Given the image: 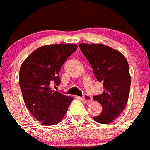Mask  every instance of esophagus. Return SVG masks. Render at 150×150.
<instances>
[{"label": "esophagus", "mask_w": 150, "mask_h": 150, "mask_svg": "<svg viewBox=\"0 0 150 150\" xmlns=\"http://www.w3.org/2000/svg\"><path fill=\"white\" fill-rule=\"evenodd\" d=\"M83 100L85 103H89V102L92 101V97H91V96H89V95H84V96L83 97Z\"/></svg>", "instance_id": "obj_1"}]
</instances>
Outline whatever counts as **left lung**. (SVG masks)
Segmentation results:
<instances>
[{
  "label": "left lung",
  "instance_id": "obj_1",
  "mask_svg": "<svg viewBox=\"0 0 150 150\" xmlns=\"http://www.w3.org/2000/svg\"><path fill=\"white\" fill-rule=\"evenodd\" d=\"M79 47L104 89L101 95L93 97L103 109L93 119L100 124H110L122 112L128 101L131 83L128 62L120 52L103 44L81 43Z\"/></svg>",
  "mask_w": 150,
  "mask_h": 150
}]
</instances>
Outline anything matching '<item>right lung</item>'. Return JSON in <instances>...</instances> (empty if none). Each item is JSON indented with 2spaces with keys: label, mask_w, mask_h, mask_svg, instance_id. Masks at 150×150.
Segmentation results:
<instances>
[{
  "label": "right lung",
  "mask_w": 150,
  "mask_h": 150,
  "mask_svg": "<svg viewBox=\"0 0 150 150\" xmlns=\"http://www.w3.org/2000/svg\"><path fill=\"white\" fill-rule=\"evenodd\" d=\"M77 48L72 43L43 46L31 53L21 67L19 84L24 103L43 125L59 123L73 100L54 91L52 86L60 84V69Z\"/></svg>",
  "instance_id": "1"
}]
</instances>
